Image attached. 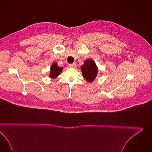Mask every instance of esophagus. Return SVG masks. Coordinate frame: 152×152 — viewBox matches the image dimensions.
<instances>
[{
  "label": "esophagus",
  "instance_id": "1",
  "mask_svg": "<svg viewBox=\"0 0 152 152\" xmlns=\"http://www.w3.org/2000/svg\"><path fill=\"white\" fill-rule=\"evenodd\" d=\"M69 67L71 68H75L76 67V63H72V64H69Z\"/></svg>",
  "mask_w": 152,
  "mask_h": 152
}]
</instances>
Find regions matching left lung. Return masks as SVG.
Masks as SVG:
<instances>
[{
  "label": "left lung",
  "instance_id": "obj_1",
  "mask_svg": "<svg viewBox=\"0 0 152 152\" xmlns=\"http://www.w3.org/2000/svg\"><path fill=\"white\" fill-rule=\"evenodd\" d=\"M81 70L83 76L89 83L93 82L98 73V67L92 59H87L84 61V64L81 66Z\"/></svg>",
  "mask_w": 152,
  "mask_h": 152
}]
</instances>
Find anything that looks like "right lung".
<instances>
[{"label":"right lung","mask_w":152,"mask_h":152,"mask_svg":"<svg viewBox=\"0 0 152 152\" xmlns=\"http://www.w3.org/2000/svg\"><path fill=\"white\" fill-rule=\"evenodd\" d=\"M63 69V67H59V66H58L57 62L53 63L50 69L49 77L50 79H57L59 76V75L62 72Z\"/></svg>","instance_id":"obj_1"}]
</instances>
